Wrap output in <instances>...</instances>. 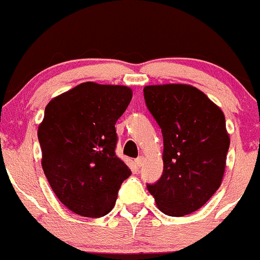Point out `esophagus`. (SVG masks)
<instances>
[{
    "mask_svg": "<svg viewBox=\"0 0 260 260\" xmlns=\"http://www.w3.org/2000/svg\"><path fill=\"white\" fill-rule=\"evenodd\" d=\"M143 162H144V157H143V155H140V157H138L137 159H135V163H137L138 167H142Z\"/></svg>",
    "mask_w": 260,
    "mask_h": 260,
    "instance_id": "obj_1",
    "label": "esophagus"
}]
</instances>
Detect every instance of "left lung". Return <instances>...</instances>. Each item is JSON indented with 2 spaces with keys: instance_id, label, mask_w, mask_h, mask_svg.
Wrapping results in <instances>:
<instances>
[{
  "instance_id": "1",
  "label": "left lung",
  "mask_w": 260,
  "mask_h": 260,
  "mask_svg": "<svg viewBox=\"0 0 260 260\" xmlns=\"http://www.w3.org/2000/svg\"><path fill=\"white\" fill-rule=\"evenodd\" d=\"M144 100L163 135V174L148 190L167 216L192 213L223 179L230 147L223 112L186 84L148 85Z\"/></svg>"
}]
</instances>
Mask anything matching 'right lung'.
Here are the masks:
<instances>
[{"label":"right lung","instance_id":"add662e5","mask_svg":"<svg viewBox=\"0 0 260 260\" xmlns=\"http://www.w3.org/2000/svg\"><path fill=\"white\" fill-rule=\"evenodd\" d=\"M132 89L79 84L53 98L38 127L42 167L56 197L83 217L112 211L132 171L116 155V121L132 101Z\"/></svg>","mask_w":260,"mask_h":260}]
</instances>
